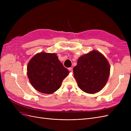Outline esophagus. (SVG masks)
I'll return each mask as SVG.
<instances>
[{
  "label": "esophagus",
  "mask_w": 131,
  "mask_h": 131,
  "mask_svg": "<svg viewBox=\"0 0 131 131\" xmlns=\"http://www.w3.org/2000/svg\"><path fill=\"white\" fill-rule=\"evenodd\" d=\"M68 69H69V71H70V72H73V68H72V67H70V68H69Z\"/></svg>",
  "instance_id": "34e87169"
}]
</instances>
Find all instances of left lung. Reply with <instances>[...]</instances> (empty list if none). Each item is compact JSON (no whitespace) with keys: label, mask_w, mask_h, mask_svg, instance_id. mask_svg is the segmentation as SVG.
Listing matches in <instances>:
<instances>
[{"label":"left lung","mask_w":131,"mask_h":131,"mask_svg":"<svg viewBox=\"0 0 131 131\" xmlns=\"http://www.w3.org/2000/svg\"><path fill=\"white\" fill-rule=\"evenodd\" d=\"M110 65L106 58L96 50L79 57L73 68L74 77L84 92L93 94L104 88L110 75Z\"/></svg>","instance_id":"left-lung-1"}]
</instances>
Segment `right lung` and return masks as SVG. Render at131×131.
<instances>
[{
    "label": "right lung",
    "instance_id": "obj_1",
    "mask_svg": "<svg viewBox=\"0 0 131 131\" xmlns=\"http://www.w3.org/2000/svg\"><path fill=\"white\" fill-rule=\"evenodd\" d=\"M69 73L56 53H39L27 66V76L31 85L43 93L51 94L56 91Z\"/></svg>",
    "mask_w": 131,
    "mask_h": 131
}]
</instances>
